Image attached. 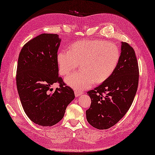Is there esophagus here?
Masks as SVG:
<instances>
[{"instance_id":"1","label":"esophagus","mask_w":155,"mask_h":155,"mask_svg":"<svg viewBox=\"0 0 155 155\" xmlns=\"http://www.w3.org/2000/svg\"><path fill=\"white\" fill-rule=\"evenodd\" d=\"M74 93H75V97L80 96V95H81V93H82L80 92V91H75Z\"/></svg>"}]
</instances>
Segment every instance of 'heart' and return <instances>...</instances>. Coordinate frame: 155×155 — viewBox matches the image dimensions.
Segmentation results:
<instances>
[{
	"label": "heart",
	"mask_w": 155,
	"mask_h": 155,
	"mask_svg": "<svg viewBox=\"0 0 155 155\" xmlns=\"http://www.w3.org/2000/svg\"><path fill=\"white\" fill-rule=\"evenodd\" d=\"M120 58L116 45L103 41H84L71 45L70 50L63 49L57 54L59 71L67 75L78 66L81 70L65 78L68 85L77 91L90 88L107 80L114 72Z\"/></svg>",
	"instance_id": "b5f03b06"
}]
</instances>
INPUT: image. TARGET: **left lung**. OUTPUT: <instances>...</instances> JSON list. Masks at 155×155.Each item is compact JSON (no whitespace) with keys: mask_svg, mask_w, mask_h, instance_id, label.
I'll return each mask as SVG.
<instances>
[{"mask_svg":"<svg viewBox=\"0 0 155 155\" xmlns=\"http://www.w3.org/2000/svg\"><path fill=\"white\" fill-rule=\"evenodd\" d=\"M139 68L135 51L122 42L121 53L114 72L103 84L87 92L91 99L86 111L87 122L99 130L114 126L126 114L137 90Z\"/></svg>","mask_w":155,"mask_h":155,"instance_id":"8db88e82","label":"left lung"}]
</instances>
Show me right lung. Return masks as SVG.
Here are the masks:
<instances>
[{"label": "right lung", "mask_w": 155, "mask_h": 155, "mask_svg": "<svg viewBox=\"0 0 155 155\" xmlns=\"http://www.w3.org/2000/svg\"><path fill=\"white\" fill-rule=\"evenodd\" d=\"M61 39L57 34L43 33L30 40L19 54L16 85L21 103L28 118L41 126H52L61 120L74 98L58 75L57 52ZM58 82L54 92L51 88Z\"/></svg>", "instance_id": "1"}]
</instances>
